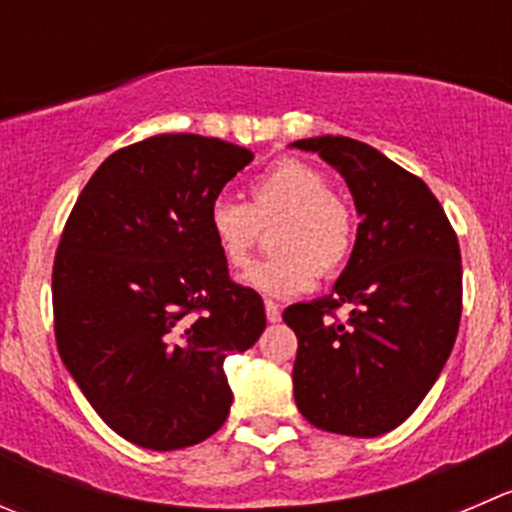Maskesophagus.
I'll use <instances>...</instances> for the list:
<instances>
[{
  "label": "esophagus",
  "instance_id": "obj_1",
  "mask_svg": "<svg viewBox=\"0 0 512 512\" xmlns=\"http://www.w3.org/2000/svg\"><path fill=\"white\" fill-rule=\"evenodd\" d=\"M265 312H267V320L270 322H280L282 320V312H280V305L272 300H265Z\"/></svg>",
  "mask_w": 512,
  "mask_h": 512
}]
</instances>
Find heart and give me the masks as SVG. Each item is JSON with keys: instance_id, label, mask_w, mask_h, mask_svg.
<instances>
[{"instance_id": "1", "label": "heart", "mask_w": 512, "mask_h": 512, "mask_svg": "<svg viewBox=\"0 0 512 512\" xmlns=\"http://www.w3.org/2000/svg\"><path fill=\"white\" fill-rule=\"evenodd\" d=\"M327 185L320 167L282 157L250 182V205L215 197L207 210V227L222 260L245 267L260 227L280 217L272 235L277 252L247 270V285L265 295L287 297L310 290L320 275H337L355 250V215Z\"/></svg>"}]
</instances>
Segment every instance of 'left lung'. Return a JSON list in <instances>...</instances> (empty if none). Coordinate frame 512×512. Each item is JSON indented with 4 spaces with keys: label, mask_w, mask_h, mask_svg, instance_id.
Masks as SVG:
<instances>
[{
    "label": "left lung",
    "mask_w": 512,
    "mask_h": 512,
    "mask_svg": "<svg viewBox=\"0 0 512 512\" xmlns=\"http://www.w3.org/2000/svg\"><path fill=\"white\" fill-rule=\"evenodd\" d=\"M345 177L355 200V250L332 295L282 312L295 330L297 410L327 433L375 438L423 403L455 345L463 312V265L438 197L365 142L310 137ZM351 307L347 323L336 320Z\"/></svg>",
    "instance_id": "obj_1"
}]
</instances>
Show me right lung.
I'll return each instance as SVG.
<instances>
[{"mask_svg":"<svg viewBox=\"0 0 512 512\" xmlns=\"http://www.w3.org/2000/svg\"><path fill=\"white\" fill-rule=\"evenodd\" d=\"M255 160L217 137L157 135L99 165L74 202L52 270L57 350L99 418L147 450L222 428L225 357L265 330V305L230 280L210 202Z\"/></svg>","mask_w":512,"mask_h":512,"instance_id":"right-lung-1","label":"right lung"}]
</instances>
